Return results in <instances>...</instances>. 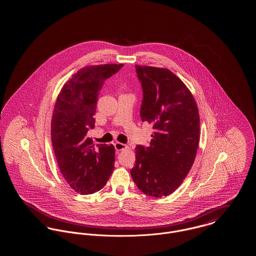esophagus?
Here are the masks:
<instances>
[{
	"label": "esophagus",
	"instance_id": "esophagus-1",
	"mask_svg": "<svg viewBox=\"0 0 256 256\" xmlns=\"http://www.w3.org/2000/svg\"><path fill=\"white\" fill-rule=\"evenodd\" d=\"M114 146H115V148H116L118 152H119V150H124L128 148L126 145H124V144H122V143H120V142H116V143L114 144Z\"/></svg>",
	"mask_w": 256,
	"mask_h": 256
}]
</instances>
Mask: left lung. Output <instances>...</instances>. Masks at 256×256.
Wrapping results in <instances>:
<instances>
[{
	"label": "left lung",
	"instance_id": "left-lung-1",
	"mask_svg": "<svg viewBox=\"0 0 256 256\" xmlns=\"http://www.w3.org/2000/svg\"><path fill=\"white\" fill-rule=\"evenodd\" d=\"M143 100L140 116L152 126L150 146L135 148L136 186L154 198L174 192L191 170L200 141V114L190 90L165 68L135 65Z\"/></svg>",
	"mask_w": 256,
	"mask_h": 256
}]
</instances>
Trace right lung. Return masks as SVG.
I'll return each mask as SVG.
<instances>
[{
	"instance_id": "add662e5",
	"label": "right lung",
	"mask_w": 256,
	"mask_h": 256,
	"mask_svg": "<svg viewBox=\"0 0 256 256\" xmlns=\"http://www.w3.org/2000/svg\"><path fill=\"white\" fill-rule=\"evenodd\" d=\"M122 66L102 64L78 70L61 88L54 104L50 122L54 156L66 182L82 195L100 191L114 170V146H94L87 132L95 124L102 86Z\"/></svg>"
}]
</instances>
